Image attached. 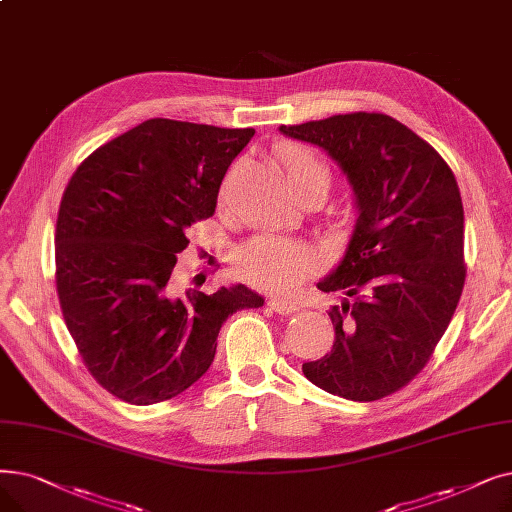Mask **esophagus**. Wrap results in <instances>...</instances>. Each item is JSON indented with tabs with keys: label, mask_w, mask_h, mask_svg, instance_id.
Segmentation results:
<instances>
[{
	"label": "esophagus",
	"mask_w": 512,
	"mask_h": 512,
	"mask_svg": "<svg viewBox=\"0 0 512 512\" xmlns=\"http://www.w3.org/2000/svg\"><path fill=\"white\" fill-rule=\"evenodd\" d=\"M268 305H270L274 311H278V314H284V316L295 314V311L299 309V305H297L295 301L284 299V297H272Z\"/></svg>",
	"instance_id": "esophagus-1"
}]
</instances>
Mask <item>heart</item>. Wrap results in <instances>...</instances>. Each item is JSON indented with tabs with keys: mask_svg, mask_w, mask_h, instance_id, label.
I'll use <instances>...</instances> for the list:
<instances>
[{
	"mask_svg": "<svg viewBox=\"0 0 512 512\" xmlns=\"http://www.w3.org/2000/svg\"><path fill=\"white\" fill-rule=\"evenodd\" d=\"M280 159L295 188L314 177H324L328 182L324 165L301 146L284 144L280 148ZM318 265L320 253L314 247L282 234H257L238 247L234 255V272L238 278L274 293L291 291Z\"/></svg>",
	"mask_w": 512,
	"mask_h": 512,
	"instance_id": "b5f03b06",
	"label": "heart"
}]
</instances>
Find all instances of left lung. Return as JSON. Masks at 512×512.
Returning <instances> with one entry per match:
<instances>
[{
	"label": "left lung",
	"instance_id": "8db88e82",
	"mask_svg": "<svg viewBox=\"0 0 512 512\" xmlns=\"http://www.w3.org/2000/svg\"><path fill=\"white\" fill-rule=\"evenodd\" d=\"M282 133L324 148L355 192L360 217L322 293H343L328 316L335 343L303 364L316 387L374 402L427 366L462 295L464 211L441 154L383 113H349Z\"/></svg>",
	"mask_w": 512,
	"mask_h": 512
}]
</instances>
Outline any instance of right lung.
Listing matches in <instances>:
<instances>
[{
	"mask_svg": "<svg viewBox=\"0 0 512 512\" xmlns=\"http://www.w3.org/2000/svg\"><path fill=\"white\" fill-rule=\"evenodd\" d=\"M253 136L251 127L148 119L96 148L64 190L62 316L96 383L127 404L186 391L209 370L228 316L263 305L244 284L184 295L173 284L188 228L215 213L221 180Z\"/></svg>",
	"mask_w": 512,
	"mask_h": 512,
	"instance_id": "obj_1",
	"label": "right lung"
}]
</instances>
